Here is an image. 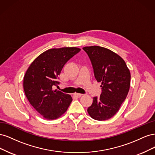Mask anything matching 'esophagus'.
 Listing matches in <instances>:
<instances>
[{
  "instance_id": "34e87169",
  "label": "esophagus",
  "mask_w": 155,
  "mask_h": 155,
  "mask_svg": "<svg viewBox=\"0 0 155 155\" xmlns=\"http://www.w3.org/2000/svg\"><path fill=\"white\" fill-rule=\"evenodd\" d=\"M81 96H82L81 94H79V93H76H76L74 94V96L76 97H80Z\"/></svg>"
}]
</instances>
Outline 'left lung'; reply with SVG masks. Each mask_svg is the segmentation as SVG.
Instances as JSON below:
<instances>
[{
    "label": "left lung",
    "mask_w": 155,
    "mask_h": 155,
    "mask_svg": "<svg viewBox=\"0 0 155 155\" xmlns=\"http://www.w3.org/2000/svg\"><path fill=\"white\" fill-rule=\"evenodd\" d=\"M92 65L94 77L101 82L100 97H93L87 109L93 119L111 118L120 109L130 88V74L124 60L113 51L98 46L83 48Z\"/></svg>",
    "instance_id": "1"
}]
</instances>
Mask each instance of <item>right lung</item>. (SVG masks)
<instances>
[{"mask_svg": "<svg viewBox=\"0 0 155 155\" xmlns=\"http://www.w3.org/2000/svg\"><path fill=\"white\" fill-rule=\"evenodd\" d=\"M76 47L52 48L37 57L25 75V95L35 110L46 120L57 119L67 111L71 96L54 90L58 76L68 61L80 51Z\"/></svg>", "mask_w": 155, "mask_h": 155, "instance_id": "add662e5", "label": "right lung"}]
</instances>
